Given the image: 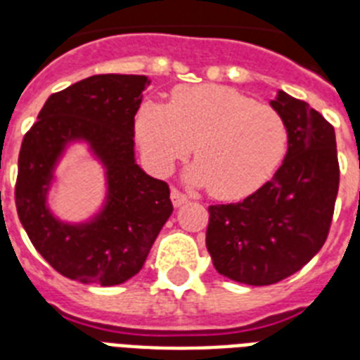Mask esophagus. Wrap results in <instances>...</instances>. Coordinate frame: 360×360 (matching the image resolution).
Listing matches in <instances>:
<instances>
[{
	"mask_svg": "<svg viewBox=\"0 0 360 360\" xmlns=\"http://www.w3.org/2000/svg\"><path fill=\"white\" fill-rule=\"evenodd\" d=\"M169 198H172V203H174L175 207H181L183 203H186V200L188 198L183 194V192H179L177 188H172V192H169Z\"/></svg>",
	"mask_w": 360,
	"mask_h": 360,
	"instance_id": "1",
	"label": "esophagus"
}]
</instances>
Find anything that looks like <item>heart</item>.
Segmentation results:
<instances>
[{"label":"heart","mask_w":360,"mask_h":360,"mask_svg":"<svg viewBox=\"0 0 360 360\" xmlns=\"http://www.w3.org/2000/svg\"><path fill=\"white\" fill-rule=\"evenodd\" d=\"M134 132L146 164L158 175L188 157L194 143L196 164L186 181L209 186L219 200L256 192L288 147V127L273 106L219 84L175 87L168 106L147 101L136 112Z\"/></svg>","instance_id":"obj_1"}]
</instances>
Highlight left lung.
<instances>
[{"instance_id":"8db88e82","label":"left lung","mask_w":360,"mask_h":360,"mask_svg":"<svg viewBox=\"0 0 360 360\" xmlns=\"http://www.w3.org/2000/svg\"><path fill=\"white\" fill-rule=\"evenodd\" d=\"M269 104L288 127L282 166L243 202L209 207L205 245L214 269L246 285L276 284L318 254L340 181L333 124L282 89Z\"/></svg>"}]
</instances>
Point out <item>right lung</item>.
<instances>
[{"mask_svg": "<svg viewBox=\"0 0 360 360\" xmlns=\"http://www.w3.org/2000/svg\"><path fill=\"white\" fill-rule=\"evenodd\" d=\"M151 80L143 75L89 76L48 97L24 136L16 211L37 252L82 284L117 285L140 273L174 211L168 185L136 162L134 115ZM86 145L105 169V198L87 219L63 221L49 207L57 166Z\"/></svg>", "mask_w": 360, "mask_h": 360, "instance_id": "right-lung-1", "label": "right lung"}]
</instances>
